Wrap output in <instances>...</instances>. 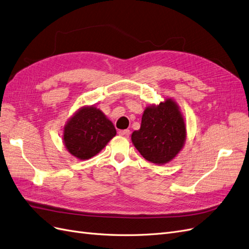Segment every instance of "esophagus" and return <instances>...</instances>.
Returning a JSON list of instances; mask_svg holds the SVG:
<instances>
[{"label": "esophagus", "instance_id": "esophagus-1", "mask_svg": "<svg viewBox=\"0 0 249 249\" xmlns=\"http://www.w3.org/2000/svg\"><path fill=\"white\" fill-rule=\"evenodd\" d=\"M118 133H119V135L123 136V138H129V135H130V130H128V129H125V130H120Z\"/></svg>", "mask_w": 249, "mask_h": 249}]
</instances>
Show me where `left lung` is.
I'll list each match as a JSON object with an SVG mask.
<instances>
[{"label":"left lung","instance_id":"1","mask_svg":"<svg viewBox=\"0 0 249 249\" xmlns=\"http://www.w3.org/2000/svg\"><path fill=\"white\" fill-rule=\"evenodd\" d=\"M186 136V123L180 107L175 99L165 98L145 108L141 128L132 132L131 141L148 161L163 165L180 153Z\"/></svg>","mask_w":249,"mask_h":249}]
</instances>
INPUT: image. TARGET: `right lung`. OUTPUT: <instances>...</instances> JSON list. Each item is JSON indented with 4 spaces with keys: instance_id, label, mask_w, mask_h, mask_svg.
Segmentation results:
<instances>
[{
    "instance_id": "obj_1",
    "label": "right lung",
    "mask_w": 249,
    "mask_h": 249,
    "mask_svg": "<svg viewBox=\"0 0 249 249\" xmlns=\"http://www.w3.org/2000/svg\"><path fill=\"white\" fill-rule=\"evenodd\" d=\"M117 134L116 128L95 106L79 107L63 128V142L69 153L79 160L97 155Z\"/></svg>"
}]
</instances>
